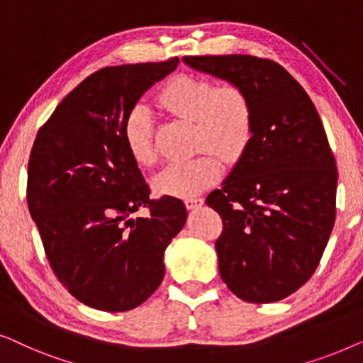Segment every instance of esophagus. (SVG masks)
Returning <instances> with one entry per match:
<instances>
[{"label":"esophagus","mask_w":363,"mask_h":363,"mask_svg":"<svg viewBox=\"0 0 363 363\" xmlns=\"http://www.w3.org/2000/svg\"><path fill=\"white\" fill-rule=\"evenodd\" d=\"M184 203H186V207L189 208V211H194V208H197V207L202 206L203 199H201V197H189V199H186V201H184Z\"/></svg>","instance_id":"34e87169"}]
</instances>
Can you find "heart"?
I'll use <instances>...</instances> for the list:
<instances>
[{
	"mask_svg": "<svg viewBox=\"0 0 363 363\" xmlns=\"http://www.w3.org/2000/svg\"><path fill=\"white\" fill-rule=\"evenodd\" d=\"M160 104L182 120L192 121L194 150L191 160L176 161L155 177L160 194L194 197L212 186L222 172V161L237 162L253 138L252 100L242 86L217 85L201 75L179 74L160 91ZM123 136L130 155L138 164L156 161L152 145V121L145 106L138 105L126 116Z\"/></svg>",
	"mask_w": 363,
	"mask_h": 363,
	"instance_id": "obj_1",
	"label": "heart"
}]
</instances>
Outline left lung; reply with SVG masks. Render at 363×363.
Segmentation results:
<instances>
[{"label":"left lung","mask_w":363,"mask_h":363,"mask_svg":"<svg viewBox=\"0 0 363 363\" xmlns=\"http://www.w3.org/2000/svg\"><path fill=\"white\" fill-rule=\"evenodd\" d=\"M184 62L242 86L253 106L248 150L206 201L223 222L222 281L247 303L288 298L314 274L335 222V160L318 110L274 60L232 54Z\"/></svg>","instance_id":"left-lung-1"}]
</instances>
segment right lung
Returning <instances> with one entry per match:
<instances>
[{"instance_id": "1", "label": "right lung", "mask_w": 363, "mask_h": 363, "mask_svg": "<svg viewBox=\"0 0 363 363\" xmlns=\"http://www.w3.org/2000/svg\"><path fill=\"white\" fill-rule=\"evenodd\" d=\"M179 59L89 75L40 126L28 164V206L50 268L80 303L123 313L164 278V250L187 218L181 199H150L126 147V116ZM140 208L150 218L133 219Z\"/></svg>"}]
</instances>
